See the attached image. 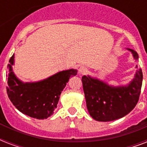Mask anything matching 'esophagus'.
I'll use <instances>...</instances> for the list:
<instances>
[{
    "label": "esophagus",
    "instance_id": "34e87169",
    "mask_svg": "<svg viewBox=\"0 0 147 147\" xmlns=\"http://www.w3.org/2000/svg\"><path fill=\"white\" fill-rule=\"evenodd\" d=\"M87 68L85 66H80L78 69V73L81 74V75H85L87 72Z\"/></svg>",
    "mask_w": 147,
    "mask_h": 147
}]
</instances>
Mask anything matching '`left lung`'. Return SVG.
Returning a JSON list of instances; mask_svg holds the SVG:
<instances>
[{
  "mask_svg": "<svg viewBox=\"0 0 147 147\" xmlns=\"http://www.w3.org/2000/svg\"><path fill=\"white\" fill-rule=\"evenodd\" d=\"M127 49L132 53L135 60L138 59L136 51ZM82 82L90 115L96 121L107 122L123 117L137 105L141 92L143 72L139 69L127 86H110L102 81L86 76H82Z\"/></svg>",
  "mask_w": 147,
  "mask_h": 147,
  "instance_id": "left-lung-1",
  "label": "left lung"
}]
</instances>
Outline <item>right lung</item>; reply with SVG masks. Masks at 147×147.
Listing matches in <instances>:
<instances>
[{"label":"right lung","instance_id":"obj_1","mask_svg":"<svg viewBox=\"0 0 147 147\" xmlns=\"http://www.w3.org/2000/svg\"><path fill=\"white\" fill-rule=\"evenodd\" d=\"M14 54L9 60L7 92L16 108L23 114L36 119H47L57 107L59 96L69 78L77 75L76 69L62 71L37 82L24 83L12 71Z\"/></svg>","mask_w":147,"mask_h":147}]
</instances>
